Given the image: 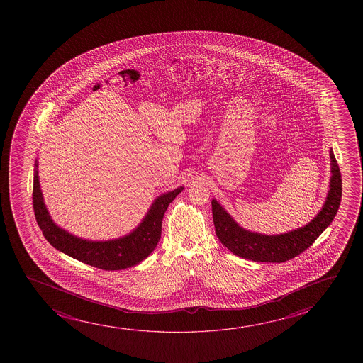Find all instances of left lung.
<instances>
[{
	"mask_svg": "<svg viewBox=\"0 0 363 363\" xmlns=\"http://www.w3.org/2000/svg\"><path fill=\"white\" fill-rule=\"evenodd\" d=\"M330 159L331 177L323 208L318 211L311 222L288 233L272 235L243 228L217 199H212L216 234L224 247L240 258L263 263H283L306 250L318 235L333 223L341 202L342 179L333 149L330 150Z\"/></svg>",
	"mask_w": 363,
	"mask_h": 363,
	"instance_id": "left-lung-1",
	"label": "left lung"
}]
</instances>
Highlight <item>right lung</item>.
Masks as SVG:
<instances>
[{
	"mask_svg": "<svg viewBox=\"0 0 363 363\" xmlns=\"http://www.w3.org/2000/svg\"><path fill=\"white\" fill-rule=\"evenodd\" d=\"M184 187L160 194L136 228L123 237L109 240H89L60 228L45 207L38 176V160L33 174V208L35 219L45 238L57 250L72 258L103 270H121L141 263L154 252L161 238V227L169 204Z\"/></svg>",
	"mask_w": 363,
	"mask_h": 363,
	"instance_id": "obj_1",
	"label": "right lung"
}]
</instances>
